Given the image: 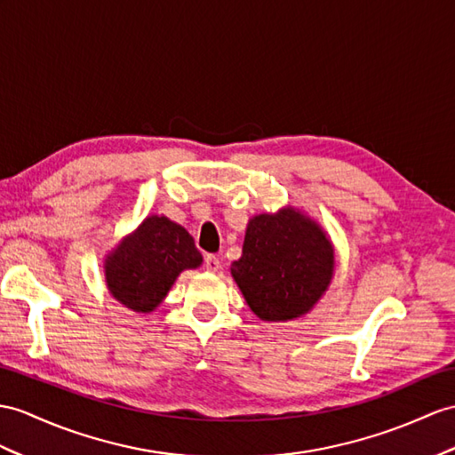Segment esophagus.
I'll return each instance as SVG.
<instances>
[{"mask_svg":"<svg viewBox=\"0 0 455 455\" xmlns=\"http://www.w3.org/2000/svg\"><path fill=\"white\" fill-rule=\"evenodd\" d=\"M220 266H221V262H220L218 257H214V254H206V257H204V268L208 272H218Z\"/></svg>","mask_w":455,"mask_h":455,"instance_id":"34e87169","label":"esophagus"}]
</instances>
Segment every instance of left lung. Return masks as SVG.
I'll use <instances>...</instances> for the list:
<instances>
[{
	"instance_id": "left-lung-1",
	"label": "left lung",
	"mask_w": 455,
	"mask_h": 455,
	"mask_svg": "<svg viewBox=\"0 0 455 455\" xmlns=\"http://www.w3.org/2000/svg\"><path fill=\"white\" fill-rule=\"evenodd\" d=\"M334 274V251L315 221L287 208L254 216L241 259L231 264L251 311L262 320H291L318 301Z\"/></svg>"
}]
</instances>
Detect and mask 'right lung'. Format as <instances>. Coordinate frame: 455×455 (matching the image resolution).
<instances>
[{
	"label": "right lung",
	"instance_id": "1",
	"mask_svg": "<svg viewBox=\"0 0 455 455\" xmlns=\"http://www.w3.org/2000/svg\"><path fill=\"white\" fill-rule=\"evenodd\" d=\"M203 257L187 229L168 218L150 216L106 260V282L119 303L150 313L187 268Z\"/></svg>",
	"mask_w": 455,
	"mask_h": 455
}]
</instances>
